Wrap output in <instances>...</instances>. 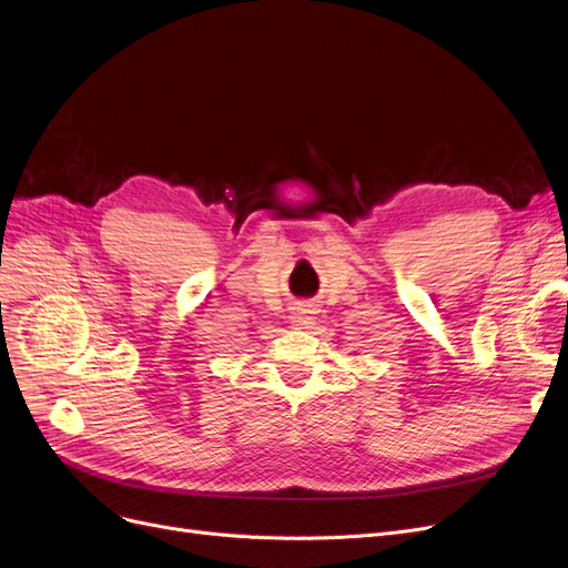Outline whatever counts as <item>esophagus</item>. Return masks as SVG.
Wrapping results in <instances>:
<instances>
[{
  "label": "esophagus",
  "mask_w": 568,
  "mask_h": 568,
  "mask_svg": "<svg viewBox=\"0 0 568 568\" xmlns=\"http://www.w3.org/2000/svg\"><path fill=\"white\" fill-rule=\"evenodd\" d=\"M291 324L296 328H307L314 322V307L312 305H296L291 307Z\"/></svg>",
  "instance_id": "1"
}]
</instances>
